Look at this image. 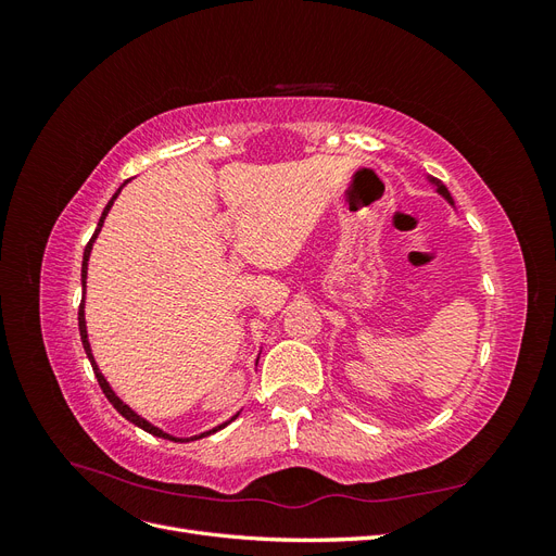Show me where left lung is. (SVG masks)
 <instances>
[{
  "instance_id": "left-lung-1",
  "label": "left lung",
  "mask_w": 556,
  "mask_h": 556,
  "mask_svg": "<svg viewBox=\"0 0 556 556\" xmlns=\"http://www.w3.org/2000/svg\"><path fill=\"white\" fill-rule=\"evenodd\" d=\"M433 185H435V192H439V194H443L447 201H450V204L454 206V201H452V197H450V192H447V188H445V185L441 182V180H435V178H429Z\"/></svg>"
}]
</instances>
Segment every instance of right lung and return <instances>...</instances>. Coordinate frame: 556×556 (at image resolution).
<instances>
[{"mask_svg": "<svg viewBox=\"0 0 556 556\" xmlns=\"http://www.w3.org/2000/svg\"><path fill=\"white\" fill-rule=\"evenodd\" d=\"M127 182V180H125ZM125 182L121 185V190L125 188ZM121 190H117L115 194H113V199L109 201L106 204V208H104V213H102V217H99V225H97V229H94V233H92V239H90V243L86 245V252H83V266H80V282H83V301H80V306H78V331H80V341H83V348H86V355H88V359H90V364H92V371H94V378H97V382H99V387H102V392L106 394V399L113 403V408L121 413L125 419H129L131 425H137V427H141L143 431H148V433H153V435H157V439H169V441H176V443H190V441H197V439H204V435H211V433H215V431H220V429H225L231 419H237V415H233L229 422H225V425H220V427H213L211 431H204V433H199V435H192V439H176V435H169L166 431H162V429H157L155 425H150L148 419H143L141 415H137L134 413L127 403H123L121 399L115 396V392L111 390V384L106 382V378L102 376V371H99V366H97V362H94V357H92V348H90V341H88V327H86V278H88V260H90V252H92V243H94V239H97V233L102 231V225H104V220H106V215H109V211H111V206H113V201L117 199V194H121Z\"/></svg>", "mask_w": 556, "mask_h": 556, "instance_id": "obj_1", "label": "right lung"}]
</instances>
